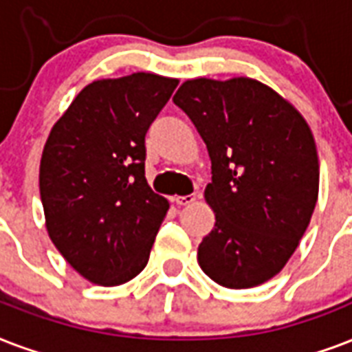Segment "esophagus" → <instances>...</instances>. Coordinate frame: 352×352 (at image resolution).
Returning a JSON list of instances; mask_svg holds the SVG:
<instances>
[{"instance_id": "34e87169", "label": "esophagus", "mask_w": 352, "mask_h": 352, "mask_svg": "<svg viewBox=\"0 0 352 352\" xmlns=\"http://www.w3.org/2000/svg\"><path fill=\"white\" fill-rule=\"evenodd\" d=\"M174 201L178 204V206H190V204H195L196 201V195H187V196H176Z\"/></svg>"}]
</instances>
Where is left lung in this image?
Returning <instances> with one entry per match:
<instances>
[{"mask_svg": "<svg viewBox=\"0 0 352 352\" xmlns=\"http://www.w3.org/2000/svg\"><path fill=\"white\" fill-rule=\"evenodd\" d=\"M173 100L211 157L206 201L217 222L198 246V264L226 288L263 285L292 257L318 201L309 124L279 94L246 77L185 80Z\"/></svg>", "mask_w": 352, "mask_h": 352, "instance_id": "8db88e82", "label": "left lung"}]
</instances>
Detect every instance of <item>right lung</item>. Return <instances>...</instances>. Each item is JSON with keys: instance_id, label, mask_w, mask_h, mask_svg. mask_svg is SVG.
Instances as JSON below:
<instances>
[{"instance_id": "add662e5", "label": "right lung", "mask_w": 352, "mask_h": 352, "mask_svg": "<svg viewBox=\"0 0 352 352\" xmlns=\"http://www.w3.org/2000/svg\"><path fill=\"white\" fill-rule=\"evenodd\" d=\"M176 86L154 73L95 80L45 141L40 196L47 233L95 285H122L148 263L168 201L146 184L145 135Z\"/></svg>"}]
</instances>
